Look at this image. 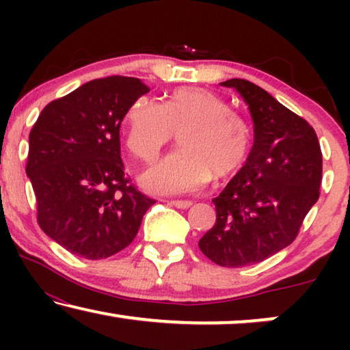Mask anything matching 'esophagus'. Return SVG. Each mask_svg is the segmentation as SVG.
I'll return each mask as SVG.
<instances>
[{"instance_id":"esophagus-1","label":"esophagus","mask_w":350,"mask_h":350,"mask_svg":"<svg viewBox=\"0 0 350 350\" xmlns=\"http://www.w3.org/2000/svg\"><path fill=\"white\" fill-rule=\"evenodd\" d=\"M170 205H174L176 208H189L193 202L191 200H170Z\"/></svg>"}]
</instances>
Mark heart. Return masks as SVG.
I'll list each match as a JSON object with an SVG mask.
<instances>
[{
    "label": "heart",
    "instance_id": "b5f03b06",
    "mask_svg": "<svg viewBox=\"0 0 350 350\" xmlns=\"http://www.w3.org/2000/svg\"><path fill=\"white\" fill-rule=\"evenodd\" d=\"M178 132V150L140 176L154 194L194 193L210 180H226L245 165L250 135L232 108L210 90L178 88L164 103L140 98L127 116L126 140L142 161H154Z\"/></svg>",
    "mask_w": 350,
    "mask_h": 350
}]
</instances>
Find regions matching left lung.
<instances>
[{
	"instance_id": "obj_1",
	"label": "left lung",
	"mask_w": 350,
	"mask_h": 350,
	"mask_svg": "<svg viewBox=\"0 0 350 350\" xmlns=\"http://www.w3.org/2000/svg\"><path fill=\"white\" fill-rule=\"evenodd\" d=\"M250 109L255 142L245 165L212 202L217 221L199 241L208 260L224 267L255 265L298 236L320 196L322 151L309 122L247 79L221 83Z\"/></svg>"
}]
</instances>
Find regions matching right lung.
<instances>
[{
	"mask_svg": "<svg viewBox=\"0 0 350 350\" xmlns=\"http://www.w3.org/2000/svg\"><path fill=\"white\" fill-rule=\"evenodd\" d=\"M150 88L137 78L89 81L42 109L28 140L38 224L73 255L103 260L135 239L154 200L121 161L124 116Z\"/></svg>",
	"mask_w": 350,
	"mask_h": 350,
	"instance_id": "1",
	"label": "right lung"
}]
</instances>
